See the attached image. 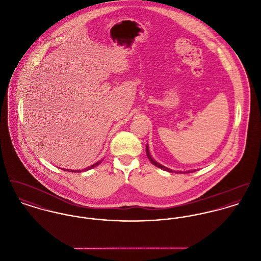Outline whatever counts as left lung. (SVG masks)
Returning a JSON list of instances; mask_svg holds the SVG:
<instances>
[{
	"instance_id": "8db88e82",
	"label": "left lung",
	"mask_w": 261,
	"mask_h": 261,
	"mask_svg": "<svg viewBox=\"0 0 261 261\" xmlns=\"http://www.w3.org/2000/svg\"><path fill=\"white\" fill-rule=\"evenodd\" d=\"M146 152H147V156H148V159L149 160V162L152 164V165H154L155 167H158V168H160V169H162V170H164V171H167V172H170V173H174V171L173 170H171V169H169V168H167V167H165V166H163V165H161V164H159L158 162H155L152 158H151V155H150V153H149V146H148V144H147V147H146ZM192 172H195V170L194 171H188V172H175V173H192Z\"/></svg>"
}]
</instances>
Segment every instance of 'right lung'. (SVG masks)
<instances>
[{"instance_id": "right-lung-1", "label": "right lung", "mask_w": 261, "mask_h": 261, "mask_svg": "<svg viewBox=\"0 0 261 261\" xmlns=\"http://www.w3.org/2000/svg\"><path fill=\"white\" fill-rule=\"evenodd\" d=\"M100 162H101V161H99V162H97V163H95V164H93V165H92V166H90V167H88V168H86V169H84V170H83V171H88V170H90V169H93V168H95V167H96V166H98V165H99V164H100ZM62 170H64V171H67V172H72V173H73V172H74V173H76V172H77V173H79V172H81V170H67V169H62Z\"/></svg>"}]
</instances>
